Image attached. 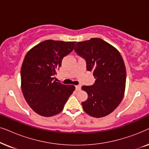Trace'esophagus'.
<instances>
[{
    "instance_id": "esophagus-1",
    "label": "esophagus",
    "mask_w": 149,
    "mask_h": 149,
    "mask_svg": "<svg viewBox=\"0 0 149 149\" xmlns=\"http://www.w3.org/2000/svg\"><path fill=\"white\" fill-rule=\"evenodd\" d=\"M75 89H76V91H80L81 90V86L80 85H76L75 86Z\"/></svg>"
}]
</instances>
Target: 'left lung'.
<instances>
[{
    "label": "left lung",
    "instance_id": "1",
    "mask_svg": "<svg viewBox=\"0 0 149 149\" xmlns=\"http://www.w3.org/2000/svg\"><path fill=\"white\" fill-rule=\"evenodd\" d=\"M74 51L84 58L87 70L93 72L95 83L81 89L88 95L81 103L84 111L93 117H105L115 111L123 100L126 69L119 51L99 38L77 42Z\"/></svg>",
    "mask_w": 149,
    "mask_h": 149
}]
</instances>
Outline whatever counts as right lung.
<instances>
[{"instance_id": "1", "label": "right lung", "mask_w": 149, "mask_h": 149, "mask_svg": "<svg viewBox=\"0 0 149 149\" xmlns=\"http://www.w3.org/2000/svg\"><path fill=\"white\" fill-rule=\"evenodd\" d=\"M75 42L46 40L26 54L21 68V88L26 102L42 117L62 112L74 91L73 85L54 81L62 59L72 52Z\"/></svg>"}]
</instances>
